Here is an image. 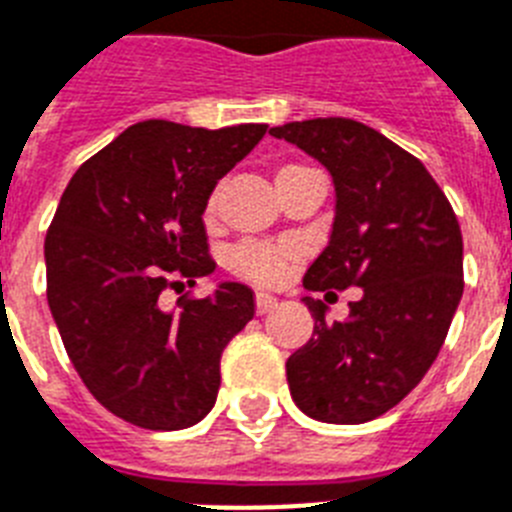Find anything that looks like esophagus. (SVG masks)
Masks as SVG:
<instances>
[{
    "label": "esophagus",
    "instance_id": "esophagus-1",
    "mask_svg": "<svg viewBox=\"0 0 512 512\" xmlns=\"http://www.w3.org/2000/svg\"><path fill=\"white\" fill-rule=\"evenodd\" d=\"M255 307H257V315H268V312H273V309L278 307V299L270 294H257Z\"/></svg>",
    "mask_w": 512,
    "mask_h": 512
}]
</instances>
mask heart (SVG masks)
Listing matches in <instances>:
<instances>
[{"instance_id": "1", "label": "heart", "mask_w": 512, "mask_h": 512, "mask_svg": "<svg viewBox=\"0 0 512 512\" xmlns=\"http://www.w3.org/2000/svg\"><path fill=\"white\" fill-rule=\"evenodd\" d=\"M304 166H283L278 171V176L294 174V171H302ZM216 203L210 200L208 203V218L213 216ZM294 260V249L283 247V244H265V242H244L234 249L231 255V268L244 276L247 281H255L260 286H276L286 278L289 273V265Z\"/></svg>"}]
</instances>
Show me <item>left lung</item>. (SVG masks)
Masks as SVG:
<instances>
[{
    "instance_id": "1",
    "label": "left lung",
    "mask_w": 512,
    "mask_h": 512,
    "mask_svg": "<svg viewBox=\"0 0 512 512\" xmlns=\"http://www.w3.org/2000/svg\"><path fill=\"white\" fill-rule=\"evenodd\" d=\"M270 135L317 158L336 187L330 242L304 289H362L343 322L302 299L315 338L286 362L291 398L317 422L364 424L401 403L440 354L463 294L461 226L424 163L367 124L307 119Z\"/></svg>"
}]
</instances>
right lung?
<instances>
[{
    "label": "right lung",
    "instance_id": "add662e5",
    "mask_svg": "<svg viewBox=\"0 0 512 512\" xmlns=\"http://www.w3.org/2000/svg\"><path fill=\"white\" fill-rule=\"evenodd\" d=\"M265 130L132 124L59 200L44 244L46 299L85 388L124 422L171 432L216 403L221 354L255 315V296L226 281L163 309L161 294L216 270L203 213Z\"/></svg>",
    "mask_w": 512,
    "mask_h": 512
}]
</instances>
